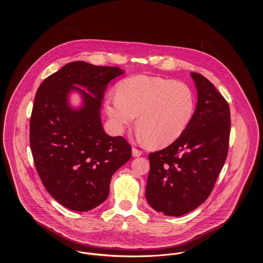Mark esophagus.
<instances>
[{"label":"esophagus","instance_id":"obj_1","mask_svg":"<svg viewBox=\"0 0 263 263\" xmlns=\"http://www.w3.org/2000/svg\"><path fill=\"white\" fill-rule=\"evenodd\" d=\"M132 152H133V156L134 157H140V156L143 155V151L139 150L137 148H133Z\"/></svg>","mask_w":263,"mask_h":263}]
</instances>
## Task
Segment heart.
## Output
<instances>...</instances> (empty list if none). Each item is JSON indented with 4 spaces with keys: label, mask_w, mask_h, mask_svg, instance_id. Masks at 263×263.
Masks as SVG:
<instances>
[{
    "label": "heart",
    "mask_w": 263,
    "mask_h": 263,
    "mask_svg": "<svg viewBox=\"0 0 263 263\" xmlns=\"http://www.w3.org/2000/svg\"><path fill=\"white\" fill-rule=\"evenodd\" d=\"M105 111L116 132L122 133L135 116L139 136L152 147L168 146L179 139L192 120L196 98L186 83L138 75L120 81L116 96L105 100Z\"/></svg>",
    "instance_id": "obj_1"
}]
</instances>
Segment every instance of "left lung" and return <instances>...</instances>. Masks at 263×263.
<instances>
[{
  "label": "left lung",
  "mask_w": 263,
  "mask_h": 263,
  "mask_svg": "<svg viewBox=\"0 0 263 263\" xmlns=\"http://www.w3.org/2000/svg\"><path fill=\"white\" fill-rule=\"evenodd\" d=\"M191 77L197 89L192 120L170 146L149 154L147 200L154 210L171 217L187 214L210 196L229 148L228 102L205 77Z\"/></svg>",
  "instance_id": "left-lung-1"
}]
</instances>
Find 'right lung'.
I'll return each mask as SVG.
<instances>
[{
  "instance_id": "1",
  "label": "right lung",
  "mask_w": 263,
  "mask_h": 263,
  "mask_svg": "<svg viewBox=\"0 0 263 263\" xmlns=\"http://www.w3.org/2000/svg\"><path fill=\"white\" fill-rule=\"evenodd\" d=\"M121 74L117 67L73 62L38 87L30 118L34 165L48 193L72 211L87 212L102 203L113 173L132 157L126 140L106 135L100 119L107 84ZM72 89L84 100L77 111L67 103Z\"/></svg>"
}]
</instances>
